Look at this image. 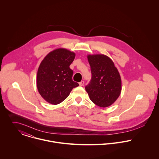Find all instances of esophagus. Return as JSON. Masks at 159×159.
I'll use <instances>...</instances> for the list:
<instances>
[{"label":"esophagus","instance_id":"1","mask_svg":"<svg viewBox=\"0 0 159 159\" xmlns=\"http://www.w3.org/2000/svg\"><path fill=\"white\" fill-rule=\"evenodd\" d=\"M84 85V81H81L80 82H79V85L80 86H83Z\"/></svg>","mask_w":159,"mask_h":159}]
</instances>
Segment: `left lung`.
Returning <instances> with one entry per match:
<instances>
[{
	"label": "left lung",
	"instance_id": "1",
	"mask_svg": "<svg viewBox=\"0 0 159 159\" xmlns=\"http://www.w3.org/2000/svg\"><path fill=\"white\" fill-rule=\"evenodd\" d=\"M92 79L85 90L96 105L106 107L112 104L120 95V75L114 62L104 55L87 56Z\"/></svg>",
	"mask_w": 159,
	"mask_h": 159
}]
</instances>
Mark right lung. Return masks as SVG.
I'll use <instances>...</instances> for the list:
<instances>
[{"label":"right lung","mask_w":159,"mask_h":159,"mask_svg":"<svg viewBox=\"0 0 159 159\" xmlns=\"http://www.w3.org/2000/svg\"><path fill=\"white\" fill-rule=\"evenodd\" d=\"M75 54L65 48L50 52L40 64L37 75V87L41 96L48 102L58 104L79 86L72 80L73 70L69 66Z\"/></svg>","instance_id":"1"}]
</instances>
